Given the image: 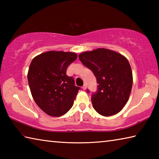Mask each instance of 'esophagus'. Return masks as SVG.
<instances>
[{"label": "esophagus", "instance_id": "esophagus-1", "mask_svg": "<svg viewBox=\"0 0 159 159\" xmlns=\"http://www.w3.org/2000/svg\"><path fill=\"white\" fill-rule=\"evenodd\" d=\"M82 88H83V90H86V88H87V85L86 84H84L83 85V87H82Z\"/></svg>", "mask_w": 159, "mask_h": 159}]
</instances>
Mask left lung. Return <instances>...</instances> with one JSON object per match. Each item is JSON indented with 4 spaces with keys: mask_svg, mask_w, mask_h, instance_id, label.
<instances>
[{
    "mask_svg": "<svg viewBox=\"0 0 159 159\" xmlns=\"http://www.w3.org/2000/svg\"><path fill=\"white\" fill-rule=\"evenodd\" d=\"M79 57L93 72L98 83V90L91 98L93 108L104 116L118 114L127 103L133 86V73L127 59L105 48L86 51Z\"/></svg>",
    "mask_w": 159,
    "mask_h": 159,
    "instance_id": "left-lung-1",
    "label": "left lung"
}]
</instances>
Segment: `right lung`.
I'll use <instances>...</instances> for the list:
<instances>
[{"label":"right lung","mask_w":159,"mask_h":159,"mask_svg":"<svg viewBox=\"0 0 159 159\" xmlns=\"http://www.w3.org/2000/svg\"><path fill=\"white\" fill-rule=\"evenodd\" d=\"M75 52L48 51L32 60L27 79L36 104L51 116H61L74 104L79 87L66 75L70 64L76 60Z\"/></svg>","instance_id":"1"}]
</instances>
